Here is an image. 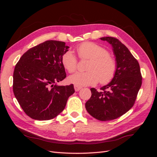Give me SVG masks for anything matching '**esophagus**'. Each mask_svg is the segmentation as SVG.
Instances as JSON below:
<instances>
[{"instance_id": "obj_1", "label": "esophagus", "mask_w": 157, "mask_h": 157, "mask_svg": "<svg viewBox=\"0 0 157 157\" xmlns=\"http://www.w3.org/2000/svg\"><path fill=\"white\" fill-rule=\"evenodd\" d=\"M74 88H75V90L76 92H78L80 90L82 89V87H80V86H76V85H75L74 86Z\"/></svg>"}]
</instances>
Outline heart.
<instances>
[{
    "label": "heart",
    "mask_w": 157,
    "mask_h": 157,
    "mask_svg": "<svg viewBox=\"0 0 157 157\" xmlns=\"http://www.w3.org/2000/svg\"><path fill=\"white\" fill-rule=\"evenodd\" d=\"M80 58L89 59L86 72H78L68 78L70 83L84 86L99 82H110L117 73V65L115 58L109 55L107 49L94 42H86L77 48ZM61 63L69 73H73L77 67V58L72 51L65 52L61 57Z\"/></svg>",
    "instance_id": "b5f03b06"
}]
</instances>
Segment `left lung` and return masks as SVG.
<instances>
[{
  "instance_id": "left-lung-1",
  "label": "left lung",
  "mask_w": 157,
  "mask_h": 157,
  "mask_svg": "<svg viewBox=\"0 0 157 157\" xmlns=\"http://www.w3.org/2000/svg\"><path fill=\"white\" fill-rule=\"evenodd\" d=\"M113 48L117 65L115 77L98 92L90 89L91 98L85 104L86 111L94 118L101 121L116 119L133 107L141 88L142 77L138 61L127 47L116 38H100Z\"/></svg>"
}]
</instances>
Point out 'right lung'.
Segmentation results:
<instances>
[{
  "instance_id": "add662e5",
  "label": "right lung",
  "mask_w": 157,
  "mask_h": 157,
  "mask_svg": "<svg viewBox=\"0 0 157 157\" xmlns=\"http://www.w3.org/2000/svg\"><path fill=\"white\" fill-rule=\"evenodd\" d=\"M69 48L64 42L47 40L27 50L16 65L14 96L33 119L55 118L63 111L69 97L74 94L73 84H57L66 77L61 57Z\"/></svg>"
}]
</instances>
